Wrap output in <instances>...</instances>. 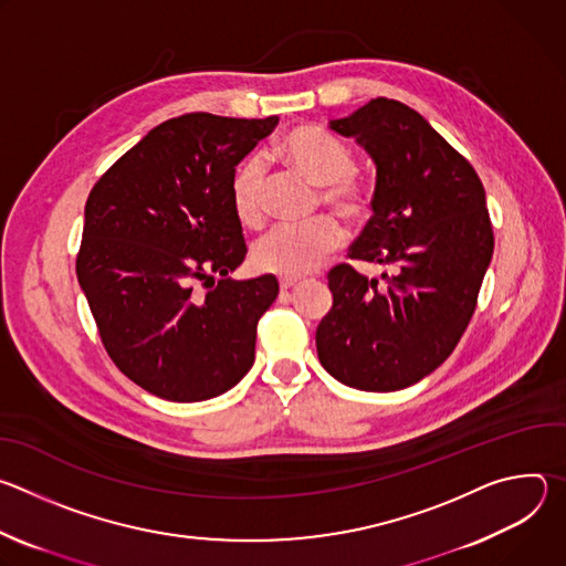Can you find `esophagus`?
Instances as JSON below:
<instances>
[{"label": "esophagus", "mask_w": 566, "mask_h": 566, "mask_svg": "<svg viewBox=\"0 0 566 566\" xmlns=\"http://www.w3.org/2000/svg\"><path fill=\"white\" fill-rule=\"evenodd\" d=\"M300 284V280H293V277H282L280 280V289H282V293H289L291 289H295Z\"/></svg>", "instance_id": "esophagus-1"}]
</instances>
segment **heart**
Wrapping results in <instances>:
<instances>
[{
    "instance_id": "b5f03b06",
    "label": "heart",
    "mask_w": 566,
    "mask_h": 566,
    "mask_svg": "<svg viewBox=\"0 0 566 566\" xmlns=\"http://www.w3.org/2000/svg\"><path fill=\"white\" fill-rule=\"evenodd\" d=\"M275 154L306 181L322 188V203L340 219L358 223L369 214L371 197L354 177V151L338 138L302 125L275 143ZM264 190L266 166L260 156H253L237 168L230 184L234 214L249 228L264 223ZM340 244L343 230L332 219H317L306 226H280L253 247V262L264 273L297 280L313 273Z\"/></svg>"
}]
</instances>
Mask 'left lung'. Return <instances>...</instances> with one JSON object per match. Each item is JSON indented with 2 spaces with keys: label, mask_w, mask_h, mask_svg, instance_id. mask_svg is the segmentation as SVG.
I'll list each match as a JSON object with an SVG mask.
<instances>
[{
  "label": "left lung",
  "mask_w": 566,
  "mask_h": 566,
  "mask_svg": "<svg viewBox=\"0 0 566 566\" xmlns=\"http://www.w3.org/2000/svg\"><path fill=\"white\" fill-rule=\"evenodd\" d=\"M329 129L356 138L376 166L371 219L352 260L391 266L367 280L329 271L332 311L315 332L317 358L336 380L396 391L432 374L457 347L476 306L495 239L486 192L468 160L398 101L374 98Z\"/></svg>",
  "instance_id": "obj_1"
}]
</instances>
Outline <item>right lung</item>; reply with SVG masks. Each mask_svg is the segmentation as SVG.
<instances>
[{
    "label": "right lung",
    "instance_id": "1",
    "mask_svg": "<svg viewBox=\"0 0 566 566\" xmlns=\"http://www.w3.org/2000/svg\"><path fill=\"white\" fill-rule=\"evenodd\" d=\"M277 120L170 118L90 192L80 289L109 358L158 398L208 400L253 367L258 322L280 284L275 275L228 277L247 258L230 184Z\"/></svg>",
    "mask_w": 566,
    "mask_h": 566
}]
</instances>
